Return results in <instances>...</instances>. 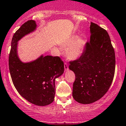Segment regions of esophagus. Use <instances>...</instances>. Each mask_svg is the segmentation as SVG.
Instances as JSON below:
<instances>
[{
	"instance_id": "esophagus-1",
	"label": "esophagus",
	"mask_w": 126,
	"mask_h": 126,
	"mask_svg": "<svg viewBox=\"0 0 126 126\" xmlns=\"http://www.w3.org/2000/svg\"><path fill=\"white\" fill-rule=\"evenodd\" d=\"M64 70H65V71H67V70L69 69L68 64H67L66 63H64Z\"/></svg>"
}]
</instances>
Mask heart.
<instances>
[{
    "label": "heart",
    "instance_id": "heart-1",
    "mask_svg": "<svg viewBox=\"0 0 126 126\" xmlns=\"http://www.w3.org/2000/svg\"><path fill=\"white\" fill-rule=\"evenodd\" d=\"M84 46V40L77 39V36L71 37L63 45V47H67L66 50V57L70 60H75L80 56Z\"/></svg>",
    "mask_w": 126,
    "mask_h": 126
}]
</instances>
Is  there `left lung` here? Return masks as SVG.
<instances>
[{
	"label": "left lung",
	"mask_w": 126,
	"mask_h": 126,
	"mask_svg": "<svg viewBox=\"0 0 126 126\" xmlns=\"http://www.w3.org/2000/svg\"><path fill=\"white\" fill-rule=\"evenodd\" d=\"M91 39L79 59L70 61L75 74L72 96L81 104H91L106 94L114 77L115 54L108 32L91 22Z\"/></svg>",
	"instance_id": "8db88e82"
}]
</instances>
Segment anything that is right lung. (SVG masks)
Segmentation results:
<instances>
[{
	"mask_svg": "<svg viewBox=\"0 0 126 126\" xmlns=\"http://www.w3.org/2000/svg\"><path fill=\"white\" fill-rule=\"evenodd\" d=\"M36 28L34 20L23 23L11 41L9 69L13 84L19 94L37 106L48 105L55 96V80L64 72V63L59 56L43 55L31 63H23L17 54V42Z\"/></svg>",
	"mask_w": 126,
	"mask_h": 126,
	"instance_id": "obj_1",
	"label": "right lung"
}]
</instances>
